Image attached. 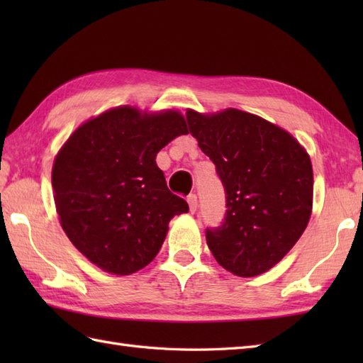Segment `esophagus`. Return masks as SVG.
<instances>
[{"label":"esophagus","mask_w":363,"mask_h":363,"mask_svg":"<svg viewBox=\"0 0 363 363\" xmlns=\"http://www.w3.org/2000/svg\"><path fill=\"white\" fill-rule=\"evenodd\" d=\"M187 203L190 207V212H196V207H198V196L195 194H190L187 196Z\"/></svg>","instance_id":"obj_1"}]
</instances>
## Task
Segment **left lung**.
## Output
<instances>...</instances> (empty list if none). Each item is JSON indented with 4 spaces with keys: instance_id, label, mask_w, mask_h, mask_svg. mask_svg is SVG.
<instances>
[{
    "instance_id": "1",
    "label": "left lung",
    "mask_w": 363,
    "mask_h": 363,
    "mask_svg": "<svg viewBox=\"0 0 363 363\" xmlns=\"http://www.w3.org/2000/svg\"><path fill=\"white\" fill-rule=\"evenodd\" d=\"M189 130L225 187L226 213L206 240L218 264L242 277L274 267L309 223L313 173L309 154L287 130L248 112L187 111Z\"/></svg>"
}]
</instances>
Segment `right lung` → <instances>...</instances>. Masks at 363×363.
I'll use <instances>...</instances> for the list:
<instances>
[{
  "label": "right lung",
  "mask_w": 363,
  "mask_h": 363,
  "mask_svg": "<svg viewBox=\"0 0 363 363\" xmlns=\"http://www.w3.org/2000/svg\"><path fill=\"white\" fill-rule=\"evenodd\" d=\"M179 112L117 107L84 123L52 167L54 201L65 234L104 272L130 274L157 256L186 199L168 190L157 152L187 134Z\"/></svg>",
  "instance_id": "add662e5"
}]
</instances>
